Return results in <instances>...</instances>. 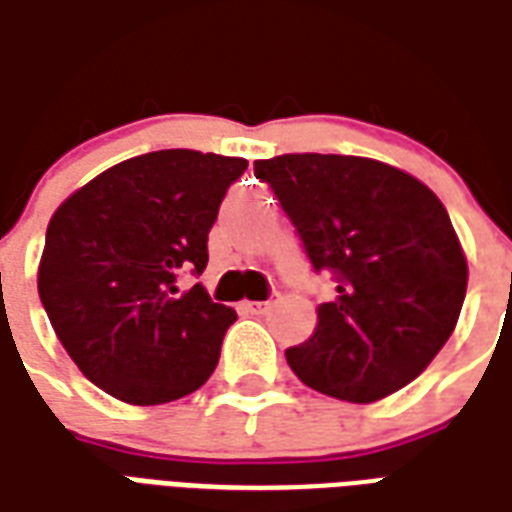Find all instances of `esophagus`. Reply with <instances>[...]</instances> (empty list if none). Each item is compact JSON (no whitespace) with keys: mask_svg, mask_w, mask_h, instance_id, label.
<instances>
[{"mask_svg":"<svg viewBox=\"0 0 512 512\" xmlns=\"http://www.w3.org/2000/svg\"><path fill=\"white\" fill-rule=\"evenodd\" d=\"M241 310L249 312V315H266L271 310V301H244Z\"/></svg>","mask_w":512,"mask_h":512,"instance_id":"obj_1","label":"esophagus"}]
</instances>
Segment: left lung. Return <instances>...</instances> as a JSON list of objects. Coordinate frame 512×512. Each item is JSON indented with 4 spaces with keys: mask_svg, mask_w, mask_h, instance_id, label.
<instances>
[{
    "mask_svg": "<svg viewBox=\"0 0 512 512\" xmlns=\"http://www.w3.org/2000/svg\"><path fill=\"white\" fill-rule=\"evenodd\" d=\"M255 175L288 213L312 271L337 282L310 340L285 351L290 370L348 403L411 384L450 340L469 279L439 197L362 156L285 153L255 161Z\"/></svg>",
    "mask_w": 512,
    "mask_h": 512,
    "instance_id": "obj_1",
    "label": "left lung"
}]
</instances>
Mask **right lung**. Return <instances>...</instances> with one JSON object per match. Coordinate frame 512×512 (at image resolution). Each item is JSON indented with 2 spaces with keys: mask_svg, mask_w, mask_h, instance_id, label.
<instances>
[{
  "mask_svg": "<svg viewBox=\"0 0 512 512\" xmlns=\"http://www.w3.org/2000/svg\"><path fill=\"white\" fill-rule=\"evenodd\" d=\"M244 158L156 150L120 161L51 216L38 293L84 376L131 406L200 389L235 310L178 277L208 266V233Z\"/></svg>",
  "mask_w": 512,
  "mask_h": 512,
  "instance_id": "obj_1",
  "label": "right lung"
}]
</instances>
